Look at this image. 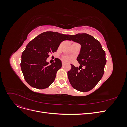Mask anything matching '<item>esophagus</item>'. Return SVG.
<instances>
[{
  "label": "esophagus",
  "instance_id": "1",
  "mask_svg": "<svg viewBox=\"0 0 127 127\" xmlns=\"http://www.w3.org/2000/svg\"><path fill=\"white\" fill-rule=\"evenodd\" d=\"M62 65H63V66H64V61H63L62 62Z\"/></svg>",
  "mask_w": 127,
  "mask_h": 127
}]
</instances>
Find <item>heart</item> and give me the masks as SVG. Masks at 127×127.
<instances>
[{
    "label": "heart",
    "mask_w": 127,
    "mask_h": 127,
    "mask_svg": "<svg viewBox=\"0 0 127 127\" xmlns=\"http://www.w3.org/2000/svg\"><path fill=\"white\" fill-rule=\"evenodd\" d=\"M62 59L66 62H69L72 60V58L68 56H64L62 57Z\"/></svg>",
    "instance_id": "heart-1"
}]
</instances>
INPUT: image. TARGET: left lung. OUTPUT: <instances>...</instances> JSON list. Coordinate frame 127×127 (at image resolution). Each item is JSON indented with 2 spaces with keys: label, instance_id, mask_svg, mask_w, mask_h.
Instances as JSON below:
<instances>
[{
  "label": "left lung",
  "instance_id": "1",
  "mask_svg": "<svg viewBox=\"0 0 127 127\" xmlns=\"http://www.w3.org/2000/svg\"><path fill=\"white\" fill-rule=\"evenodd\" d=\"M70 40L81 45L77 60L80 64H71L68 76L71 86L80 92H88L97 85L103 76L106 63L105 51L98 40L86 33L69 35ZM83 66L84 68H82Z\"/></svg>",
  "mask_w": 127,
  "mask_h": 127
}]
</instances>
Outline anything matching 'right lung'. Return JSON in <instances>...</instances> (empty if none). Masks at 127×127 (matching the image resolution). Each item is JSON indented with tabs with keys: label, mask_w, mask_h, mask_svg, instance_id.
<instances>
[{
	"label": "right lung",
	"mask_w": 127,
	"mask_h": 127,
	"mask_svg": "<svg viewBox=\"0 0 127 127\" xmlns=\"http://www.w3.org/2000/svg\"><path fill=\"white\" fill-rule=\"evenodd\" d=\"M69 35L47 31L30 41L22 55L21 67L24 78L30 86L38 89L48 87L54 82L61 68L58 58L51 64L47 62L50 53L57 51L61 42L69 40Z\"/></svg>",
	"instance_id": "add662e5"
}]
</instances>
